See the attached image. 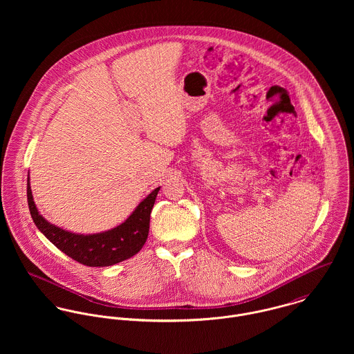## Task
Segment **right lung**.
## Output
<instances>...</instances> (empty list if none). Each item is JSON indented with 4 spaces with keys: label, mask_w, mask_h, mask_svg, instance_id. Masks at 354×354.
<instances>
[{
    "label": "right lung",
    "mask_w": 354,
    "mask_h": 354,
    "mask_svg": "<svg viewBox=\"0 0 354 354\" xmlns=\"http://www.w3.org/2000/svg\"><path fill=\"white\" fill-rule=\"evenodd\" d=\"M158 191L159 188L153 189L120 226L103 233L84 236L66 232L48 222L38 212L30 187V178L27 180V201L37 227L59 251L90 267L113 266L132 257L143 248L149 237L150 214Z\"/></svg>",
    "instance_id": "add662e5"
}]
</instances>
